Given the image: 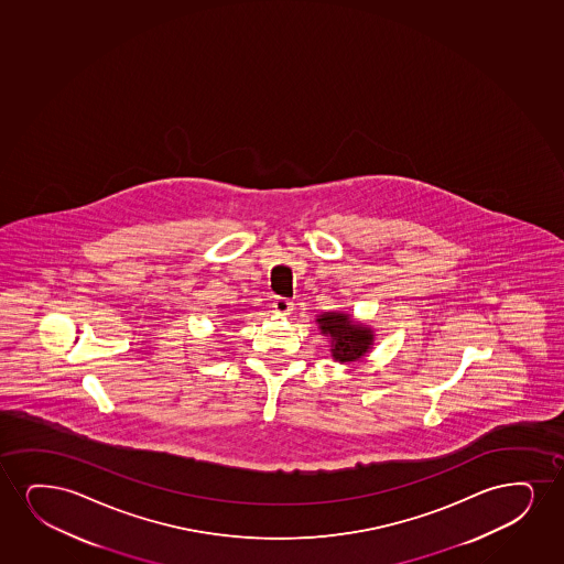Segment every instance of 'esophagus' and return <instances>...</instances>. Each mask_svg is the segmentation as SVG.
Masks as SVG:
<instances>
[{"instance_id": "34e87169", "label": "esophagus", "mask_w": 564, "mask_h": 564, "mask_svg": "<svg viewBox=\"0 0 564 564\" xmlns=\"http://www.w3.org/2000/svg\"><path fill=\"white\" fill-rule=\"evenodd\" d=\"M293 311V303L290 300H284V297H279V300H274L272 303V313L276 314H290Z\"/></svg>"}]
</instances>
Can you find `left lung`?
Listing matches in <instances>:
<instances>
[{
  "instance_id": "left-lung-1",
  "label": "left lung",
  "mask_w": 564,
  "mask_h": 564,
  "mask_svg": "<svg viewBox=\"0 0 564 564\" xmlns=\"http://www.w3.org/2000/svg\"><path fill=\"white\" fill-rule=\"evenodd\" d=\"M322 336L329 339L332 358L339 364L358 362L373 347L376 334L370 324L355 321L349 313L329 311L316 316Z\"/></svg>"
}]
</instances>
